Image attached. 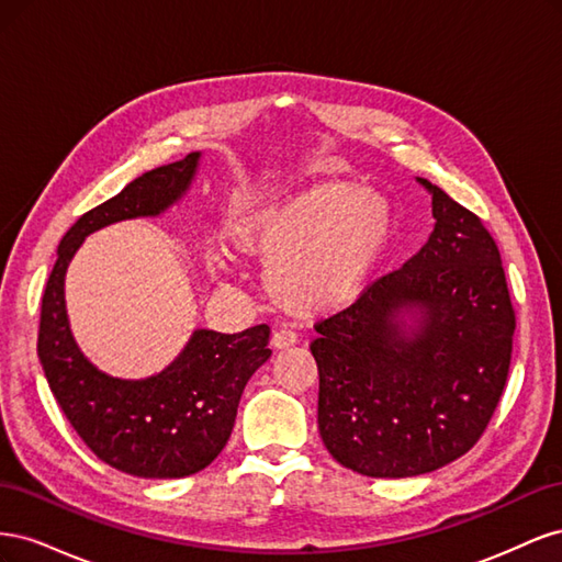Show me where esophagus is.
<instances>
[{
  "label": "esophagus",
  "mask_w": 562,
  "mask_h": 562,
  "mask_svg": "<svg viewBox=\"0 0 562 562\" xmlns=\"http://www.w3.org/2000/svg\"><path fill=\"white\" fill-rule=\"evenodd\" d=\"M297 345V333L288 330V328H281V330H274V335H271V347L274 349H288Z\"/></svg>",
  "instance_id": "obj_1"
}]
</instances>
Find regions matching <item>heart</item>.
I'll return each instance as SVG.
<instances>
[{
	"label": "heart",
	"instance_id": "1",
	"mask_svg": "<svg viewBox=\"0 0 562 562\" xmlns=\"http://www.w3.org/2000/svg\"><path fill=\"white\" fill-rule=\"evenodd\" d=\"M394 239V213L375 190L321 182L229 227L236 250L269 262V291L288 310L321 314L361 291Z\"/></svg>",
	"mask_w": 562,
	"mask_h": 562
}]
</instances>
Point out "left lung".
I'll list each match as a JSON object with an SVG mask.
<instances>
[{"mask_svg": "<svg viewBox=\"0 0 562 562\" xmlns=\"http://www.w3.org/2000/svg\"><path fill=\"white\" fill-rule=\"evenodd\" d=\"M434 232L401 269L316 323L318 431L339 464L411 479L483 436L508 378L516 312L499 248L440 187Z\"/></svg>", "mask_w": 562, "mask_h": 562, "instance_id": "obj_1", "label": "left lung"}]
</instances>
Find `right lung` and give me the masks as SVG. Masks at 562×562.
Segmentation results:
<instances>
[{"mask_svg": "<svg viewBox=\"0 0 562 562\" xmlns=\"http://www.w3.org/2000/svg\"><path fill=\"white\" fill-rule=\"evenodd\" d=\"M201 151L159 166L67 229L46 281L37 353L46 382L79 438L105 464L138 479H182L206 469L227 446L250 375L269 356V326L244 333L194 330L178 359L147 380L100 372L77 347L65 310V271L89 234L178 203Z\"/></svg>", "mask_w": 562, "mask_h": 562, "instance_id": "1", "label": "right lung"}]
</instances>
